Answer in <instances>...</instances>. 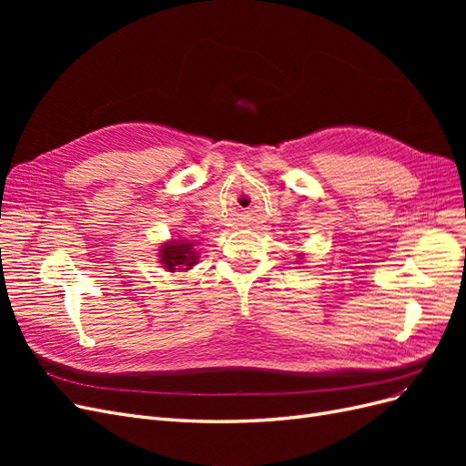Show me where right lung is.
<instances>
[{"instance_id":"add662e5","label":"right lung","mask_w":466,"mask_h":466,"mask_svg":"<svg viewBox=\"0 0 466 466\" xmlns=\"http://www.w3.org/2000/svg\"><path fill=\"white\" fill-rule=\"evenodd\" d=\"M194 245L192 243H187V241H171L163 245L161 248V262L165 264L167 270H190V266L196 264V260H198V257H196V252L192 248Z\"/></svg>"}]
</instances>
